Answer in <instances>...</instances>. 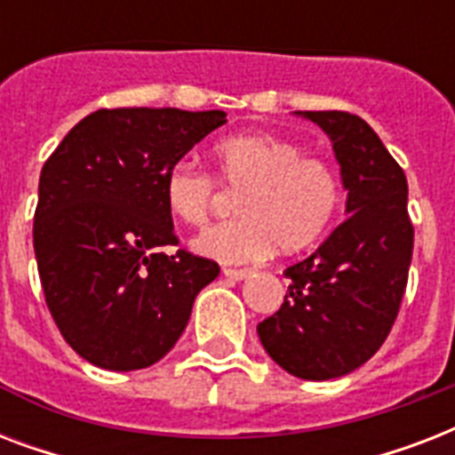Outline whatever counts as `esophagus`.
<instances>
[{
    "label": "esophagus",
    "mask_w": 455,
    "mask_h": 455,
    "mask_svg": "<svg viewBox=\"0 0 455 455\" xmlns=\"http://www.w3.org/2000/svg\"><path fill=\"white\" fill-rule=\"evenodd\" d=\"M224 276L235 278V281H243L245 276H250V269H231V267H227V269H224Z\"/></svg>",
    "instance_id": "obj_1"
}]
</instances>
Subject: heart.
Wrapping results in <instances>:
<instances>
[{"label": "heart", "instance_id": "1", "mask_svg": "<svg viewBox=\"0 0 455 455\" xmlns=\"http://www.w3.org/2000/svg\"><path fill=\"white\" fill-rule=\"evenodd\" d=\"M217 177L186 163L167 170V210L188 227H205L221 198V186L241 191L243 217L210 228L193 243L221 262L259 259L274 245L298 252L318 241L342 203L338 170L321 156L302 153L274 134H238L212 148ZM220 181L217 182L216 179Z\"/></svg>", "mask_w": 455, "mask_h": 455}]
</instances>
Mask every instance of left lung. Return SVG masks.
Returning <instances> with one entry per match:
<instances>
[{
    "instance_id": "8db88e82",
    "label": "left lung",
    "mask_w": 455,
    "mask_h": 455,
    "mask_svg": "<svg viewBox=\"0 0 455 455\" xmlns=\"http://www.w3.org/2000/svg\"><path fill=\"white\" fill-rule=\"evenodd\" d=\"M331 137L347 217L328 241L285 269L274 316L257 325L264 349L302 380H331L366 363L396 321L413 255L409 184L368 123L345 110H304Z\"/></svg>"
}]
</instances>
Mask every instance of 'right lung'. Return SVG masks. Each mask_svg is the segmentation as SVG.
I'll return each instance as SVG.
<instances>
[{"instance_id":"obj_1","label":"right lung","mask_w":455,"mask_h":455,"mask_svg":"<svg viewBox=\"0 0 455 455\" xmlns=\"http://www.w3.org/2000/svg\"><path fill=\"white\" fill-rule=\"evenodd\" d=\"M224 110L101 108L68 132L39 174L32 243L46 307L82 359L139 371L181 338L220 264L179 248L164 174Z\"/></svg>"}]
</instances>
